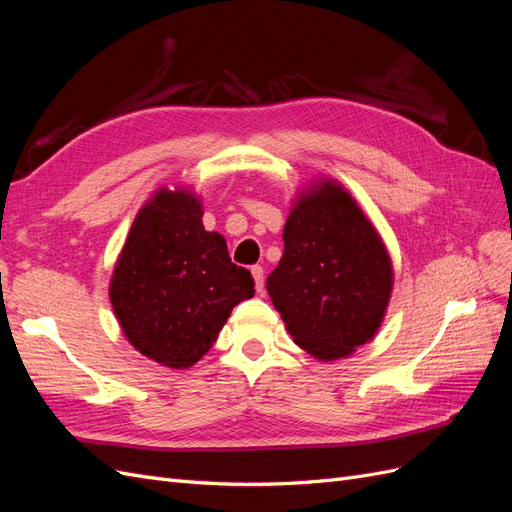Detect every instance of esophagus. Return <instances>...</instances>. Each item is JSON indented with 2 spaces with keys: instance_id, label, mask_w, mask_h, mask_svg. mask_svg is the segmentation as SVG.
Returning <instances> with one entry per match:
<instances>
[{
  "instance_id": "1",
  "label": "esophagus",
  "mask_w": 512,
  "mask_h": 512,
  "mask_svg": "<svg viewBox=\"0 0 512 512\" xmlns=\"http://www.w3.org/2000/svg\"><path fill=\"white\" fill-rule=\"evenodd\" d=\"M252 277H254V282H256V290L258 292L265 290V269H262L260 265H254L252 267Z\"/></svg>"
}]
</instances>
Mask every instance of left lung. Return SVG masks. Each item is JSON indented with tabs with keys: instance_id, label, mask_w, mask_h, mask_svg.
<instances>
[{
	"instance_id": "8db88e82",
	"label": "left lung",
	"mask_w": 512,
	"mask_h": 512,
	"mask_svg": "<svg viewBox=\"0 0 512 512\" xmlns=\"http://www.w3.org/2000/svg\"><path fill=\"white\" fill-rule=\"evenodd\" d=\"M267 290L294 344L335 361L374 339L393 290L391 256L361 207L331 179L299 194Z\"/></svg>"
}]
</instances>
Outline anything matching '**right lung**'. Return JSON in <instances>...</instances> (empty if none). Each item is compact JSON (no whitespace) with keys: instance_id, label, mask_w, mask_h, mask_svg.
Instances as JSON below:
<instances>
[{"instance_id":"obj_1","label":"right lung","mask_w":512,"mask_h":512,"mask_svg":"<svg viewBox=\"0 0 512 512\" xmlns=\"http://www.w3.org/2000/svg\"><path fill=\"white\" fill-rule=\"evenodd\" d=\"M108 297L128 342L170 369L209 352L232 307L254 297L252 273L203 226L190 190L162 188L138 211L117 258Z\"/></svg>"}]
</instances>
